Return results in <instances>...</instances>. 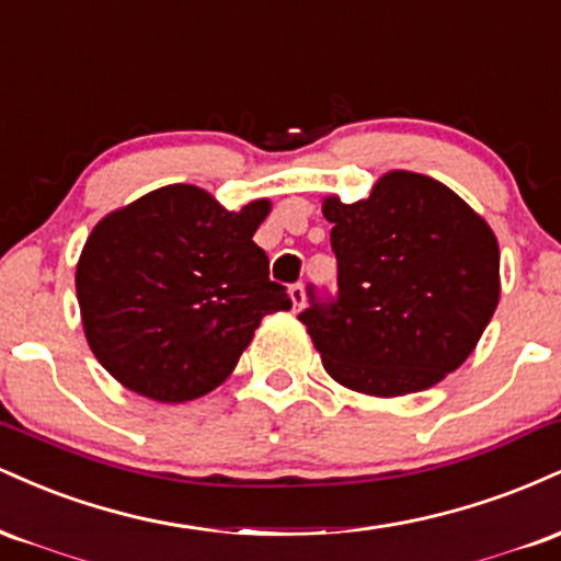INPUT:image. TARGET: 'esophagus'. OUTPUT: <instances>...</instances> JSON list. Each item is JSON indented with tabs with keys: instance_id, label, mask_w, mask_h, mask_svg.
Here are the masks:
<instances>
[{
	"instance_id": "1",
	"label": "esophagus",
	"mask_w": 561,
	"mask_h": 561,
	"mask_svg": "<svg viewBox=\"0 0 561 561\" xmlns=\"http://www.w3.org/2000/svg\"><path fill=\"white\" fill-rule=\"evenodd\" d=\"M289 298H293L295 311H300V308L306 306V289H302V285H293L289 287Z\"/></svg>"
}]
</instances>
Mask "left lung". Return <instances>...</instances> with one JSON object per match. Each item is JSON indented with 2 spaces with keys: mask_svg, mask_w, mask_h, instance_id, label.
Here are the masks:
<instances>
[{
  "mask_svg": "<svg viewBox=\"0 0 561 561\" xmlns=\"http://www.w3.org/2000/svg\"><path fill=\"white\" fill-rule=\"evenodd\" d=\"M337 255V300L300 313L334 382L375 398L446 379L480 343L501 298V253L478 210L414 171L371 195L321 199Z\"/></svg>",
  "mask_w": 561,
  "mask_h": 561,
  "instance_id": "left-lung-1",
  "label": "left lung"
}]
</instances>
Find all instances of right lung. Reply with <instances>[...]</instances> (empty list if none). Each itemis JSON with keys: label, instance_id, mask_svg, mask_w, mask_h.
Instances as JSON below:
<instances>
[{"label": "right lung", "instance_id": "add662e5", "mask_svg": "<svg viewBox=\"0 0 561 561\" xmlns=\"http://www.w3.org/2000/svg\"><path fill=\"white\" fill-rule=\"evenodd\" d=\"M268 214L272 199L227 210L195 184H169L102 216L76 263V298L107 375L158 403L216 390L261 319L293 308L253 242Z\"/></svg>", "mask_w": 561, "mask_h": 561}]
</instances>
